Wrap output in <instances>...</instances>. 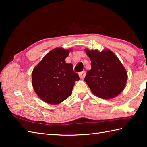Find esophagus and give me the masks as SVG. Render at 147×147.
<instances>
[{
  "label": "esophagus",
  "mask_w": 147,
  "mask_h": 147,
  "mask_svg": "<svg viewBox=\"0 0 147 147\" xmlns=\"http://www.w3.org/2000/svg\"><path fill=\"white\" fill-rule=\"evenodd\" d=\"M79 76L81 79H84V77L86 76V72L82 71V72H80V73H79Z\"/></svg>",
  "instance_id": "esophagus-1"
}]
</instances>
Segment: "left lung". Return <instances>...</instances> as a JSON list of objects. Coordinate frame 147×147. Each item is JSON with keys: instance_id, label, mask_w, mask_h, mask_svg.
<instances>
[{"instance_id": "1", "label": "left lung", "mask_w": 147, "mask_h": 147, "mask_svg": "<svg viewBox=\"0 0 147 147\" xmlns=\"http://www.w3.org/2000/svg\"><path fill=\"white\" fill-rule=\"evenodd\" d=\"M90 58L91 69L84 80L94 95L103 99H111L119 95L125 88L127 72L117 57L110 50L86 49Z\"/></svg>"}]
</instances>
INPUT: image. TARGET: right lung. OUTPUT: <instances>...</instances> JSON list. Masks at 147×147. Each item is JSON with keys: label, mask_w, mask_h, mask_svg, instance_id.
<instances>
[{"label": "right lung", "mask_w": 147, "mask_h": 147, "mask_svg": "<svg viewBox=\"0 0 147 147\" xmlns=\"http://www.w3.org/2000/svg\"><path fill=\"white\" fill-rule=\"evenodd\" d=\"M71 50L56 48L47 53L35 67L32 74V86L42 100L58 104L71 95L74 82L80 80L71 63L65 59Z\"/></svg>", "instance_id": "1"}]
</instances>
